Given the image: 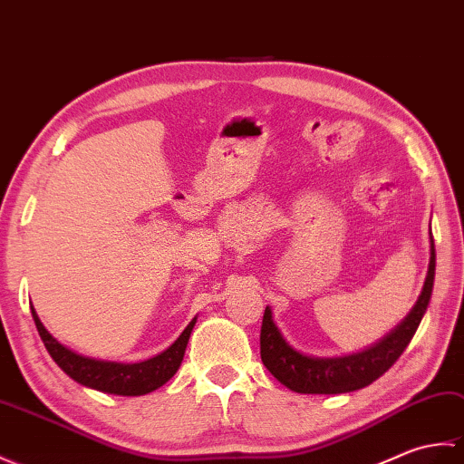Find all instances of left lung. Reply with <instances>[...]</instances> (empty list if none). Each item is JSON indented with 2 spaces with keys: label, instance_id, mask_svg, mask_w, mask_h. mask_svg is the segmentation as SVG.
I'll return each instance as SVG.
<instances>
[{
  "label": "left lung",
  "instance_id": "left-lung-1",
  "mask_svg": "<svg viewBox=\"0 0 464 464\" xmlns=\"http://www.w3.org/2000/svg\"><path fill=\"white\" fill-rule=\"evenodd\" d=\"M435 282V240L430 236V260L423 292L409 315L393 332L373 347L343 357H312L304 355L285 342L272 319V310L266 307L260 332V355L266 365L282 385L307 395H337L372 385L393 365L405 352L430 302Z\"/></svg>",
  "mask_w": 464,
  "mask_h": 464
}]
</instances>
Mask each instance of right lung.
<instances>
[{
  "mask_svg": "<svg viewBox=\"0 0 464 464\" xmlns=\"http://www.w3.org/2000/svg\"><path fill=\"white\" fill-rule=\"evenodd\" d=\"M31 315H34L35 327L41 339H44L49 355L53 357V362L63 369L71 379L85 387L102 391V393L122 397L147 395L150 391L167 383V381L179 372L184 352H187L192 327L197 324V317H194L177 342L169 349H164L157 357H150L147 362L139 363H117L79 355L73 349L59 343L57 339L47 332L45 325L41 324V319L37 317L35 307H31Z\"/></svg>",
  "mask_w": 464,
  "mask_h": 464,
  "instance_id": "right-lung-1",
  "label": "right lung"
}]
</instances>
